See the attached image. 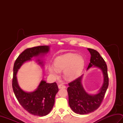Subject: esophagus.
I'll return each instance as SVG.
<instances>
[{"instance_id":"1","label":"esophagus","mask_w":123,"mask_h":123,"mask_svg":"<svg viewBox=\"0 0 123 123\" xmlns=\"http://www.w3.org/2000/svg\"><path fill=\"white\" fill-rule=\"evenodd\" d=\"M58 87L59 89H64L66 88V86L63 85V84H60L58 85Z\"/></svg>"}]
</instances>
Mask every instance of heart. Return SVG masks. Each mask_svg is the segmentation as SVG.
I'll return each mask as SVG.
<instances>
[{"mask_svg": "<svg viewBox=\"0 0 123 123\" xmlns=\"http://www.w3.org/2000/svg\"><path fill=\"white\" fill-rule=\"evenodd\" d=\"M85 66V60L81 56L73 53H67L60 55L54 60V67L49 66V72L56 75L63 70V75L66 79L72 80L81 74Z\"/></svg>", "mask_w": 123, "mask_h": 123, "instance_id": "1", "label": "heart"}]
</instances>
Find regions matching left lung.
I'll use <instances>...</instances> for the list:
<instances>
[{
    "label": "left lung",
    "instance_id": "left-lung-1",
    "mask_svg": "<svg viewBox=\"0 0 123 123\" xmlns=\"http://www.w3.org/2000/svg\"><path fill=\"white\" fill-rule=\"evenodd\" d=\"M90 52V62L87 70L90 68H98L101 70L104 77L102 87L96 94H90L83 88L82 85L83 75L69 83L67 91L69 96V104L74 113L80 115L89 114L96 111L100 106L108 86L107 67L105 61L98 52L91 49H88Z\"/></svg>",
    "mask_w": 123,
    "mask_h": 123
}]
</instances>
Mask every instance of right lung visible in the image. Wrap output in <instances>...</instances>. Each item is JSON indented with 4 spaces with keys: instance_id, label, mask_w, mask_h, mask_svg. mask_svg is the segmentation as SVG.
<instances>
[{
    "instance_id": "add662e5",
    "label": "right lung",
    "mask_w": 123,
    "mask_h": 123,
    "mask_svg": "<svg viewBox=\"0 0 123 123\" xmlns=\"http://www.w3.org/2000/svg\"><path fill=\"white\" fill-rule=\"evenodd\" d=\"M49 49V46L44 45L26 49L17 58L13 68L12 86L16 97L26 111L35 116H46L51 111L54 104L55 97L59 91L56 83H49L42 80L34 91L26 92L19 87L16 75L22 65L26 62L31 61L33 57L37 58L38 64L43 67V62L40 57L48 53Z\"/></svg>"
}]
</instances>
